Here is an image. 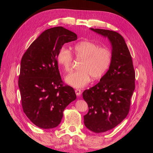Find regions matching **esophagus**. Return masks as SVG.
Wrapping results in <instances>:
<instances>
[{"label":"esophagus","instance_id":"esophagus-1","mask_svg":"<svg viewBox=\"0 0 153 153\" xmlns=\"http://www.w3.org/2000/svg\"><path fill=\"white\" fill-rule=\"evenodd\" d=\"M75 93H76V96H80V94H82V91H81L80 89H76V90H75Z\"/></svg>","mask_w":153,"mask_h":153}]
</instances>
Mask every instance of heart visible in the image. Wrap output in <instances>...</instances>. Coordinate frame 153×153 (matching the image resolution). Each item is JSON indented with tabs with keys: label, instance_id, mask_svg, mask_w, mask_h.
Returning <instances> with one entry per match:
<instances>
[{
	"label": "heart",
	"instance_id": "1",
	"mask_svg": "<svg viewBox=\"0 0 153 153\" xmlns=\"http://www.w3.org/2000/svg\"><path fill=\"white\" fill-rule=\"evenodd\" d=\"M72 52L77 59H83L79 66L80 71L69 74L65 78L68 84L74 88H83L90 82L91 78L98 80L102 77L112 62V54L107 48L88 41H80L72 48ZM57 61L65 72L71 70L73 61L70 51L64 47L59 50Z\"/></svg>",
	"mask_w": 153,
	"mask_h": 153
}]
</instances>
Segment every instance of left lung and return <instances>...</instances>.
Instances as JSON below:
<instances>
[{
    "instance_id": "1",
    "label": "left lung",
    "mask_w": 153,
    "mask_h": 153,
    "mask_svg": "<svg viewBox=\"0 0 153 153\" xmlns=\"http://www.w3.org/2000/svg\"><path fill=\"white\" fill-rule=\"evenodd\" d=\"M107 38L112 47V62L96 85L82 96L89 107L84 116L85 126L94 133L115 128L126 117L135 90V73L132 58L123 37L112 30L90 28Z\"/></svg>"
}]
</instances>
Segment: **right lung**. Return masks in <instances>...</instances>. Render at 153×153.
<instances>
[{"instance_id": "right-lung-1", "label": "right lung", "mask_w": 153, "mask_h": 153, "mask_svg": "<svg viewBox=\"0 0 153 153\" xmlns=\"http://www.w3.org/2000/svg\"><path fill=\"white\" fill-rule=\"evenodd\" d=\"M76 39L74 32L53 27L42 32L22 58L18 86L22 108L39 128L57 127L64 109L76 98L73 88L63 85L57 61L64 44Z\"/></svg>"}]
</instances>
